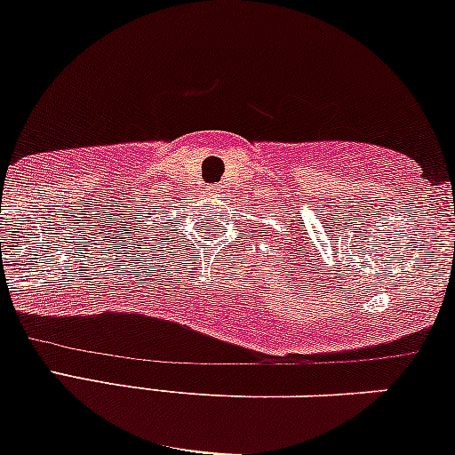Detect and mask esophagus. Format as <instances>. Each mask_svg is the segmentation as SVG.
I'll list each match as a JSON object with an SVG mask.
<instances>
[{"instance_id":"obj_1","label":"esophagus","mask_w":455,"mask_h":455,"mask_svg":"<svg viewBox=\"0 0 455 455\" xmlns=\"http://www.w3.org/2000/svg\"><path fill=\"white\" fill-rule=\"evenodd\" d=\"M213 190H215V188H213Z\"/></svg>"}]
</instances>
